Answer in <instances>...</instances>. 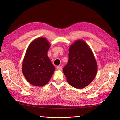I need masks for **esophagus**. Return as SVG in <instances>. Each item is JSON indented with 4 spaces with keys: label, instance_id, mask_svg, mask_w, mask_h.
<instances>
[{
    "label": "esophagus",
    "instance_id": "esophagus-1",
    "mask_svg": "<svg viewBox=\"0 0 120 120\" xmlns=\"http://www.w3.org/2000/svg\"><path fill=\"white\" fill-rule=\"evenodd\" d=\"M62 68H63L62 66H57L56 67V68H57V70H61Z\"/></svg>",
    "mask_w": 120,
    "mask_h": 120
}]
</instances>
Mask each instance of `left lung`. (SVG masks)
Wrapping results in <instances>:
<instances>
[{
  "instance_id": "1",
  "label": "left lung",
  "mask_w": 120,
  "mask_h": 120,
  "mask_svg": "<svg viewBox=\"0 0 120 120\" xmlns=\"http://www.w3.org/2000/svg\"><path fill=\"white\" fill-rule=\"evenodd\" d=\"M97 71L91 49L83 40H77L69 48L68 63L63 68L68 82L75 88H84L94 80Z\"/></svg>"
}]
</instances>
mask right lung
<instances>
[{
	"mask_svg": "<svg viewBox=\"0 0 120 120\" xmlns=\"http://www.w3.org/2000/svg\"><path fill=\"white\" fill-rule=\"evenodd\" d=\"M50 45L45 38L34 40L28 46L22 64V73L30 84L43 86L47 84L55 71L48 56Z\"/></svg>",
	"mask_w": 120,
	"mask_h": 120,
	"instance_id": "add662e5",
	"label": "right lung"
}]
</instances>
